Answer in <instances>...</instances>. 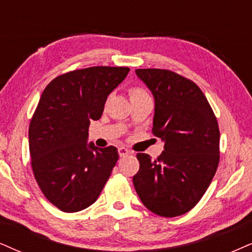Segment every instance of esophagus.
<instances>
[{
	"label": "esophagus",
	"instance_id": "obj_1",
	"mask_svg": "<svg viewBox=\"0 0 252 252\" xmlns=\"http://www.w3.org/2000/svg\"><path fill=\"white\" fill-rule=\"evenodd\" d=\"M131 154V152L129 151L128 149H126V148H120L119 149V155H120V157H124V156H128V155H130Z\"/></svg>",
	"mask_w": 252,
	"mask_h": 252
}]
</instances>
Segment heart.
Here are the masks:
<instances>
[{
  "label": "heart",
  "mask_w": 252,
  "mask_h": 252,
  "mask_svg": "<svg viewBox=\"0 0 252 252\" xmlns=\"http://www.w3.org/2000/svg\"><path fill=\"white\" fill-rule=\"evenodd\" d=\"M143 94H146V92L143 91L142 88L133 87L130 89V96H138V95H143Z\"/></svg>",
  "instance_id": "1"
}]
</instances>
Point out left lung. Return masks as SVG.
<instances>
[{"instance_id":"1","label":"left lung","mask_w":252,"mask_h":252,"mask_svg":"<svg viewBox=\"0 0 252 252\" xmlns=\"http://www.w3.org/2000/svg\"><path fill=\"white\" fill-rule=\"evenodd\" d=\"M155 97L152 133L164 142L152 160L137 154L133 186L149 211L164 218L189 212L211 185L220 161V130L211 104L192 80L160 68L136 69Z\"/></svg>"}]
</instances>
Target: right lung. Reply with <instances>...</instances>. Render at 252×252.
<instances>
[{
    "label": "right lung",
    "instance_id": "1",
    "mask_svg": "<svg viewBox=\"0 0 252 252\" xmlns=\"http://www.w3.org/2000/svg\"><path fill=\"white\" fill-rule=\"evenodd\" d=\"M129 67L94 66L53 79L41 94L29 126L31 166L49 201L75 213L96 201L119 152L115 146L87 143L91 121L102 116L104 103Z\"/></svg>",
    "mask_w": 252,
    "mask_h": 252
}]
</instances>
